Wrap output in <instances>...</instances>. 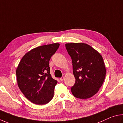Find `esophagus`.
<instances>
[{"label": "esophagus", "mask_w": 123, "mask_h": 123, "mask_svg": "<svg viewBox=\"0 0 123 123\" xmlns=\"http://www.w3.org/2000/svg\"><path fill=\"white\" fill-rule=\"evenodd\" d=\"M64 79H65V77H62L61 78H60V80L61 81H63Z\"/></svg>", "instance_id": "34e87169"}]
</instances>
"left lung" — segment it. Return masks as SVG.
<instances>
[{
  "mask_svg": "<svg viewBox=\"0 0 123 123\" xmlns=\"http://www.w3.org/2000/svg\"><path fill=\"white\" fill-rule=\"evenodd\" d=\"M66 50L71 56L73 73L75 78L71 87L74 96L89 98L98 92L102 86L106 69L102 56L91 46L85 43H68Z\"/></svg>",
  "mask_w": 123,
  "mask_h": 123,
  "instance_id": "1",
  "label": "left lung"
}]
</instances>
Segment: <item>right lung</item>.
Returning <instances> with one entry per match:
<instances>
[{
  "mask_svg": "<svg viewBox=\"0 0 123 123\" xmlns=\"http://www.w3.org/2000/svg\"><path fill=\"white\" fill-rule=\"evenodd\" d=\"M60 44L38 46L25 55L16 69L17 85L25 96L37 105L49 102L57 81L50 74L49 61Z\"/></svg>",
  "mask_w": 123,
  "mask_h": 123,
  "instance_id": "right-lung-1",
  "label": "right lung"
}]
</instances>
